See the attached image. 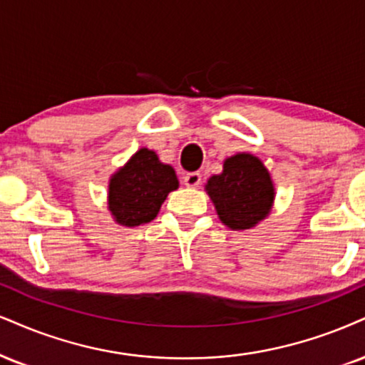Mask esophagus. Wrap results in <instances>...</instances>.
Instances as JSON below:
<instances>
[{
	"instance_id": "esophagus-1",
	"label": "esophagus",
	"mask_w": 365,
	"mask_h": 365,
	"mask_svg": "<svg viewBox=\"0 0 365 365\" xmlns=\"http://www.w3.org/2000/svg\"><path fill=\"white\" fill-rule=\"evenodd\" d=\"M184 184L187 187H197L201 184V174L200 173H187L184 175Z\"/></svg>"
}]
</instances>
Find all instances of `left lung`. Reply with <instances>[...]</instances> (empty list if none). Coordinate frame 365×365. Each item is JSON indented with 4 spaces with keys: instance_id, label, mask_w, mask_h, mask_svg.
<instances>
[{
    "instance_id": "left-lung-1",
    "label": "left lung",
    "mask_w": 365,
    "mask_h": 365,
    "mask_svg": "<svg viewBox=\"0 0 365 365\" xmlns=\"http://www.w3.org/2000/svg\"><path fill=\"white\" fill-rule=\"evenodd\" d=\"M206 192L222 223L232 230H247L267 217L274 203V184L262 160L235 154L223 162V173L211 175Z\"/></svg>"
}]
</instances>
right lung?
<instances>
[{"label":"right lung","instance_id":"add662e5","mask_svg":"<svg viewBox=\"0 0 365 365\" xmlns=\"http://www.w3.org/2000/svg\"><path fill=\"white\" fill-rule=\"evenodd\" d=\"M175 170L162 164L154 150L140 148L123 168L111 175L108 210L123 227L152 222L170 191L178 190Z\"/></svg>","mask_w":365,"mask_h":365}]
</instances>
